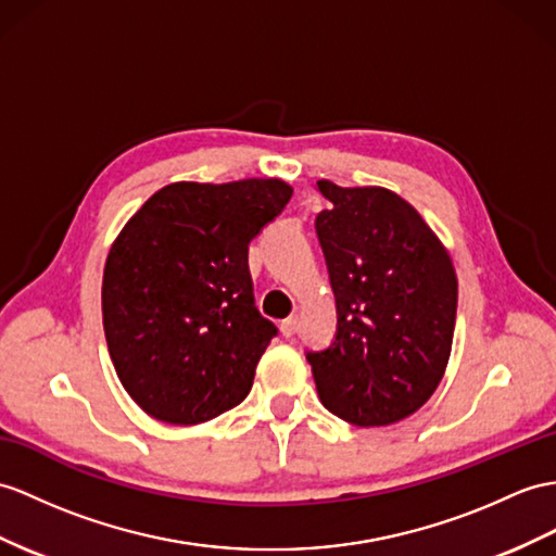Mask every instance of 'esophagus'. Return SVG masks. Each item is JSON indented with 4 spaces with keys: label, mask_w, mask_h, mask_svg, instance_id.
Returning a JSON list of instances; mask_svg holds the SVG:
<instances>
[{
    "label": "esophagus",
    "mask_w": 556,
    "mask_h": 556,
    "mask_svg": "<svg viewBox=\"0 0 556 556\" xmlns=\"http://www.w3.org/2000/svg\"><path fill=\"white\" fill-rule=\"evenodd\" d=\"M280 332L282 337H292L296 332V316H290L280 323Z\"/></svg>",
    "instance_id": "34e87169"
}]
</instances>
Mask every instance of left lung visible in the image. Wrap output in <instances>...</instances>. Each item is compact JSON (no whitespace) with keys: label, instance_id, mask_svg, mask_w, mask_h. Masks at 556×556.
<instances>
[{"label":"left lung","instance_id":"obj_1","mask_svg":"<svg viewBox=\"0 0 556 556\" xmlns=\"http://www.w3.org/2000/svg\"><path fill=\"white\" fill-rule=\"evenodd\" d=\"M316 216L337 304V334L308 351L325 408L358 427L401 422L422 408L451 358L457 276L419 212L389 188L316 181Z\"/></svg>","mask_w":556,"mask_h":556}]
</instances>
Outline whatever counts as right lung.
I'll return each instance as SVG.
<instances>
[{"mask_svg": "<svg viewBox=\"0 0 556 556\" xmlns=\"http://www.w3.org/2000/svg\"><path fill=\"white\" fill-rule=\"evenodd\" d=\"M290 198L282 179L176 181L122 228L103 268V330L143 413L198 425L250 394L278 330L254 306L248 245Z\"/></svg>", "mask_w": 556, "mask_h": 556, "instance_id": "1", "label": "right lung"}]
</instances>
